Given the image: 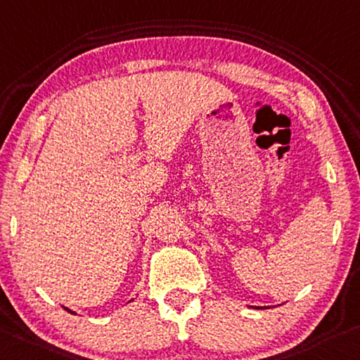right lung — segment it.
Segmentation results:
<instances>
[{
    "instance_id": "1",
    "label": "right lung",
    "mask_w": 360,
    "mask_h": 360,
    "mask_svg": "<svg viewBox=\"0 0 360 360\" xmlns=\"http://www.w3.org/2000/svg\"><path fill=\"white\" fill-rule=\"evenodd\" d=\"M65 309L68 311V312H72V314H75V312H73V311H70V309H68V307H65Z\"/></svg>"
}]
</instances>
